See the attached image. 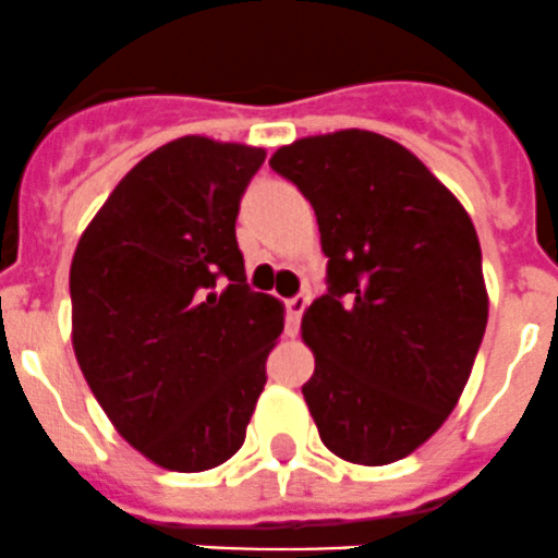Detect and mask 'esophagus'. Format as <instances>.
Listing matches in <instances>:
<instances>
[{"instance_id": "esophagus-1", "label": "esophagus", "mask_w": 558, "mask_h": 558, "mask_svg": "<svg viewBox=\"0 0 558 558\" xmlns=\"http://www.w3.org/2000/svg\"><path fill=\"white\" fill-rule=\"evenodd\" d=\"M305 305H308V298H305V294H294V298H289L283 303V308H286V328H289L291 336L298 333L300 316H303Z\"/></svg>"}]
</instances>
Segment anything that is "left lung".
Listing matches in <instances>:
<instances>
[{"label":"left lung","instance_id":"obj_1","mask_svg":"<svg viewBox=\"0 0 558 558\" xmlns=\"http://www.w3.org/2000/svg\"><path fill=\"white\" fill-rule=\"evenodd\" d=\"M269 167L311 203L328 291L303 316L319 439L353 464L405 459L459 403L489 316L481 244L459 199L369 130L311 135Z\"/></svg>","mask_w":558,"mask_h":558}]
</instances>
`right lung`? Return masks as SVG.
<instances>
[{"mask_svg":"<svg viewBox=\"0 0 558 558\" xmlns=\"http://www.w3.org/2000/svg\"><path fill=\"white\" fill-rule=\"evenodd\" d=\"M267 153L185 135L138 160L74 250L72 344L138 453L203 473L244 445L283 305L244 278L235 217Z\"/></svg>","mask_w":558,"mask_h":558,"instance_id":"add662e5","label":"right lung"}]
</instances>
